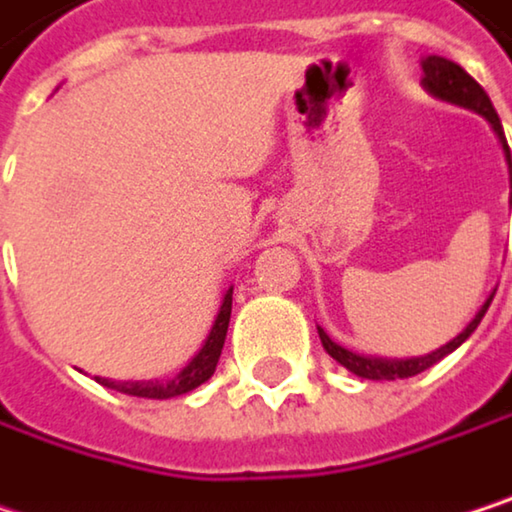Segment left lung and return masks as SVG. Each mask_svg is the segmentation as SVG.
I'll use <instances>...</instances> for the list:
<instances>
[{"label":"left lung","mask_w":512,"mask_h":512,"mask_svg":"<svg viewBox=\"0 0 512 512\" xmlns=\"http://www.w3.org/2000/svg\"><path fill=\"white\" fill-rule=\"evenodd\" d=\"M420 65H423V80H420V83H423V89H426L429 95H435V98H441V101H447V104H456V107H465V110L480 113V116L492 125V131L498 134L501 149H504V158H507V173H510L512 209V155L510 146H507V137H504V128H501V119H498V113H495V107H492L486 89H483L462 65H456V62H450V59H444V56H426ZM492 297H495V294L486 297V303L477 309V315L468 321V327H465L456 339H450L447 345H441V348H435L432 354H423V357H405V360H399V357H366V354H354V351L336 345L321 327H318V336H321L324 351H327L336 363H342L348 372H354L357 378H366V381H399V378H414V375L426 372L429 366L441 363L447 354H453V351L477 330V324L483 321V315H486Z\"/></svg>","instance_id":"8db88e82"}]
</instances>
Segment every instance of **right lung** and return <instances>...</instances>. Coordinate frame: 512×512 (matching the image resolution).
I'll return each instance as SVG.
<instances>
[{
	"instance_id": "right-lung-1",
	"label": "right lung",
	"mask_w": 512,
	"mask_h": 512,
	"mask_svg": "<svg viewBox=\"0 0 512 512\" xmlns=\"http://www.w3.org/2000/svg\"><path fill=\"white\" fill-rule=\"evenodd\" d=\"M230 303H233V288H227L218 315L209 327V336L203 339L200 351L170 378V381H110V378H95L98 384L125 393V396H137V399H173V396H185L191 390H197L200 384H206L215 372V363L221 357L224 348V336H227V324H230Z\"/></svg>"
}]
</instances>
